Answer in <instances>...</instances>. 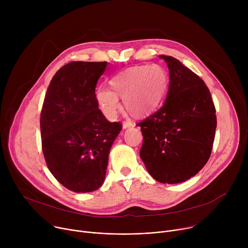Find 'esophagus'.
Instances as JSON below:
<instances>
[{"instance_id":"esophagus-1","label":"esophagus","mask_w":248,"mask_h":248,"mask_svg":"<svg viewBox=\"0 0 248 248\" xmlns=\"http://www.w3.org/2000/svg\"><path fill=\"white\" fill-rule=\"evenodd\" d=\"M132 126H134V124L131 121H124L123 123V127L124 128H128V127H132Z\"/></svg>"}]
</instances>
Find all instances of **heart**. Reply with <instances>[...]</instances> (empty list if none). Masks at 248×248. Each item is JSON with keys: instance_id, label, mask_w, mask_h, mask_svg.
Instances as JSON below:
<instances>
[{"instance_id": "b5f03b06", "label": "heart", "mask_w": 248, "mask_h": 248, "mask_svg": "<svg viewBox=\"0 0 248 248\" xmlns=\"http://www.w3.org/2000/svg\"><path fill=\"white\" fill-rule=\"evenodd\" d=\"M109 83L112 91L98 88L96 100L103 114L114 120L121 108L118 97L124 98L125 109L133 116H142L156 109L167 93L169 77L160 65L141 64L122 70Z\"/></svg>"}]
</instances>
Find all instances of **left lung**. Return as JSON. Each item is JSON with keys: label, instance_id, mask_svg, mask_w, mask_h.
<instances>
[{"label": "left lung", "instance_id": "obj_1", "mask_svg": "<svg viewBox=\"0 0 248 248\" xmlns=\"http://www.w3.org/2000/svg\"><path fill=\"white\" fill-rule=\"evenodd\" d=\"M170 70L162 107L137 124L143 134L140 149L148 172L163 184H179L208 162L215 139L216 109L205 82L179 60L160 56Z\"/></svg>", "mask_w": 248, "mask_h": 248}]
</instances>
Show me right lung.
I'll return each mask as SVG.
<instances>
[{
    "label": "right lung",
    "mask_w": 248,
    "mask_h": 248,
    "mask_svg": "<svg viewBox=\"0 0 248 248\" xmlns=\"http://www.w3.org/2000/svg\"><path fill=\"white\" fill-rule=\"evenodd\" d=\"M106 62H72L61 67L47 89L40 116L42 151L55 179L75 192L97 190L123 125L106 120L95 88Z\"/></svg>",
    "instance_id": "1"
}]
</instances>
